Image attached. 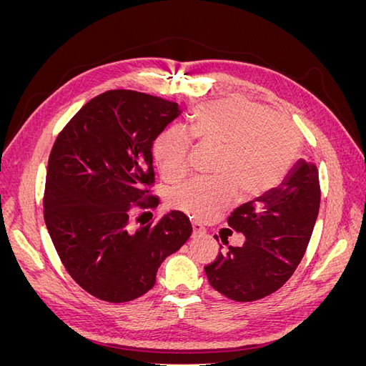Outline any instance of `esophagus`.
<instances>
[{"instance_id":"34e87169","label":"esophagus","mask_w":366,"mask_h":366,"mask_svg":"<svg viewBox=\"0 0 366 366\" xmlns=\"http://www.w3.org/2000/svg\"><path fill=\"white\" fill-rule=\"evenodd\" d=\"M206 234V229L203 224L198 223V221H192V237H202Z\"/></svg>"}]
</instances>
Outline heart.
<instances>
[{"mask_svg": "<svg viewBox=\"0 0 366 366\" xmlns=\"http://www.w3.org/2000/svg\"><path fill=\"white\" fill-rule=\"evenodd\" d=\"M192 136L221 147L218 179H194L169 195L172 207L195 219H210L242 198L261 197L278 186L295 163L301 134L292 120L244 99H224L197 107L191 132L168 128L154 143V157L164 180L177 182L189 169Z\"/></svg>", "mask_w": 366, "mask_h": 366, "instance_id": "obj_1", "label": "heart"}]
</instances>
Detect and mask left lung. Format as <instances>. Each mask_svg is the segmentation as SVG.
Wrapping results in <instances>:
<instances>
[{"instance_id": "1", "label": "left lung", "mask_w": 366, "mask_h": 366, "mask_svg": "<svg viewBox=\"0 0 366 366\" xmlns=\"http://www.w3.org/2000/svg\"><path fill=\"white\" fill-rule=\"evenodd\" d=\"M319 174L297 160L284 182L229 217V226L246 237L241 247L218 253L204 267L209 284L232 301L269 296L290 280L312 238L319 214Z\"/></svg>"}]
</instances>
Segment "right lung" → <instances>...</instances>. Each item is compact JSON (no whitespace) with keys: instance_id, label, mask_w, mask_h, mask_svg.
I'll return each mask as SVG.
<instances>
[{"instance_id":"right-lung-1","label":"right lung","mask_w":366,"mask_h":366,"mask_svg":"<svg viewBox=\"0 0 366 366\" xmlns=\"http://www.w3.org/2000/svg\"><path fill=\"white\" fill-rule=\"evenodd\" d=\"M179 104L145 93L112 90L85 104L51 148L44 219L59 258L85 292L128 302L151 290L160 264L192 234L191 221L171 210L159 223L132 229V204L156 207L152 143Z\"/></svg>"}]
</instances>
